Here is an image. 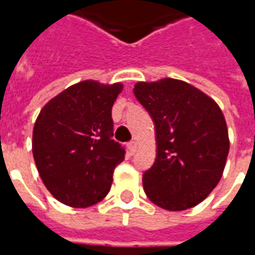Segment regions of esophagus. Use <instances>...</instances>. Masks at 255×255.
Masks as SVG:
<instances>
[{
	"instance_id": "1",
	"label": "esophagus",
	"mask_w": 255,
	"mask_h": 255,
	"mask_svg": "<svg viewBox=\"0 0 255 255\" xmlns=\"http://www.w3.org/2000/svg\"><path fill=\"white\" fill-rule=\"evenodd\" d=\"M136 147H138V143H136L135 140H132V142H129V143H128V150H129V153H131V154H133V153L136 151Z\"/></svg>"
}]
</instances>
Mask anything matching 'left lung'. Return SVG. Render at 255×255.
<instances>
[{
	"instance_id": "1",
	"label": "left lung",
	"mask_w": 255,
	"mask_h": 255,
	"mask_svg": "<svg viewBox=\"0 0 255 255\" xmlns=\"http://www.w3.org/2000/svg\"><path fill=\"white\" fill-rule=\"evenodd\" d=\"M133 94L155 126L157 157L143 173L146 195L172 212L197 206L219 184L230 151L220 106L197 87L171 78L138 82Z\"/></svg>"
}]
</instances>
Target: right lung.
Instances as JSON below:
<instances>
[{"mask_svg": "<svg viewBox=\"0 0 255 255\" xmlns=\"http://www.w3.org/2000/svg\"><path fill=\"white\" fill-rule=\"evenodd\" d=\"M122 83L83 80L47 102L32 131V154L42 182L71 208L102 201L126 150L115 142L112 106Z\"/></svg>", "mask_w": 255, "mask_h": 255, "instance_id": "add662e5", "label": "right lung"}]
</instances>
